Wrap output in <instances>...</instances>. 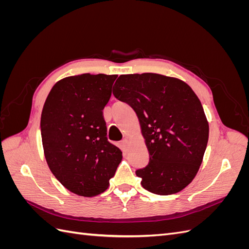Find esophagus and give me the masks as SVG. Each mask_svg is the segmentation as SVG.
<instances>
[{"label":"esophagus","mask_w":249,"mask_h":249,"mask_svg":"<svg viewBox=\"0 0 249 249\" xmlns=\"http://www.w3.org/2000/svg\"><path fill=\"white\" fill-rule=\"evenodd\" d=\"M127 144H129V140H127L126 138H124L123 141H122V145L123 147L125 149L127 147Z\"/></svg>","instance_id":"esophagus-1"}]
</instances>
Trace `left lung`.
I'll use <instances>...</instances> for the list:
<instances>
[{
    "label": "left lung",
    "instance_id": "obj_1",
    "mask_svg": "<svg viewBox=\"0 0 249 249\" xmlns=\"http://www.w3.org/2000/svg\"><path fill=\"white\" fill-rule=\"evenodd\" d=\"M117 100L136 112L149 162L136 170L141 185L158 195L182 191L196 176L209 139V124L197 95L185 82L145 72L122 74Z\"/></svg>",
    "mask_w": 249,
    "mask_h": 249
}]
</instances>
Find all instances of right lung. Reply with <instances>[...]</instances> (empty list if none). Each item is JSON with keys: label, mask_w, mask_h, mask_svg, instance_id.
<instances>
[{"label": "right lung", "mask_w": 249, "mask_h": 249, "mask_svg": "<svg viewBox=\"0 0 249 249\" xmlns=\"http://www.w3.org/2000/svg\"><path fill=\"white\" fill-rule=\"evenodd\" d=\"M116 74L67 77L53 86L40 119L42 146L53 175L67 190L91 197L109 187L123 153L107 138L103 110Z\"/></svg>", "instance_id": "right-lung-1"}]
</instances>
